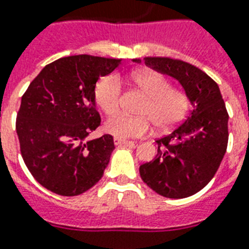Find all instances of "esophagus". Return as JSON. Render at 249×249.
I'll list each match as a JSON object with an SVG mask.
<instances>
[{"label":"esophagus","mask_w":249,"mask_h":249,"mask_svg":"<svg viewBox=\"0 0 249 249\" xmlns=\"http://www.w3.org/2000/svg\"><path fill=\"white\" fill-rule=\"evenodd\" d=\"M114 144L115 145H128V144H134L132 141L126 140V139H119V137H114Z\"/></svg>","instance_id":"obj_1"}]
</instances>
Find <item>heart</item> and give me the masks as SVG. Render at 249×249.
<instances>
[{
    "label": "heart",
    "mask_w": 249,
    "mask_h": 249,
    "mask_svg": "<svg viewBox=\"0 0 249 249\" xmlns=\"http://www.w3.org/2000/svg\"><path fill=\"white\" fill-rule=\"evenodd\" d=\"M131 79L149 96L140 110L144 115H114L105 122L108 134L119 139L141 137L148 134L152 122L157 130L166 131L184 119L190 104L188 95L172 89L164 75L154 71H140L132 73ZM121 97L122 83L118 75H105L95 85L93 99L104 114L113 115L118 112Z\"/></svg>",
    "instance_id": "1"
}]
</instances>
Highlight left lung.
I'll return each mask as SVG.
<instances>
[{
  "label": "left lung",
  "mask_w": 249,
  "mask_h": 249,
  "mask_svg": "<svg viewBox=\"0 0 249 249\" xmlns=\"http://www.w3.org/2000/svg\"><path fill=\"white\" fill-rule=\"evenodd\" d=\"M141 63L140 59H134ZM145 65L174 77L193 109L184 123L157 140L156 158L140 166L145 184L166 198H186L206 186L225 156L229 114L217 83L194 65L170 57H144Z\"/></svg>",
  "instance_id": "1"
}]
</instances>
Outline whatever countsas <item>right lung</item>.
<instances>
[{
    "mask_svg": "<svg viewBox=\"0 0 249 249\" xmlns=\"http://www.w3.org/2000/svg\"><path fill=\"white\" fill-rule=\"evenodd\" d=\"M121 59L74 55L46 65L21 97L17 115L20 153L32 176L50 192L79 196L104 175L112 135L86 141L100 126L93 89Z\"/></svg>",
    "mask_w": 249,
    "mask_h": 249,
    "instance_id": "right-lung-1",
    "label": "right lung"
}]
</instances>
